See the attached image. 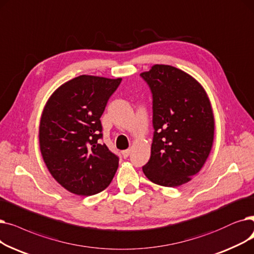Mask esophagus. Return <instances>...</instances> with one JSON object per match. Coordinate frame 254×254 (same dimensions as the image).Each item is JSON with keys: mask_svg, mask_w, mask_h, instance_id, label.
I'll use <instances>...</instances> for the list:
<instances>
[{"mask_svg": "<svg viewBox=\"0 0 254 254\" xmlns=\"http://www.w3.org/2000/svg\"><path fill=\"white\" fill-rule=\"evenodd\" d=\"M129 154H130V150H124V151H122V155H123L124 158H127V157L129 156Z\"/></svg>", "mask_w": 254, "mask_h": 254, "instance_id": "esophagus-1", "label": "esophagus"}]
</instances>
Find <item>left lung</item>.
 Returning a JSON list of instances; mask_svg holds the SVG:
<instances>
[{"label":"left lung","mask_w":254,"mask_h":254,"mask_svg":"<svg viewBox=\"0 0 254 254\" xmlns=\"http://www.w3.org/2000/svg\"><path fill=\"white\" fill-rule=\"evenodd\" d=\"M153 98L151 157L142 172L165 187L183 185L206 162L214 139V116L206 91L186 72L154 65L140 73Z\"/></svg>","instance_id":"obj_1"}]
</instances>
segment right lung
I'll list each match as a JSON object with an SVG mask.
<instances>
[{
    "label": "right lung",
    "mask_w": 254,
    "mask_h": 254,
    "mask_svg": "<svg viewBox=\"0 0 254 254\" xmlns=\"http://www.w3.org/2000/svg\"><path fill=\"white\" fill-rule=\"evenodd\" d=\"M122 78L80 75L58 88L40 121L43 160L57 182L77 195H94L111 184L119 157L102 138L100 118Z\"/></svg>",
    "instance_id": "right-lung-1"
}]
</instances>
